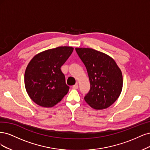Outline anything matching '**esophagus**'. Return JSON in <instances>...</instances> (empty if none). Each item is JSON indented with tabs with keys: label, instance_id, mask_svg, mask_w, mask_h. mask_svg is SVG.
Listing matches in <instances>:
<instances>
[{
	"label": "esophagus",
	"instance_id": "1",
	"mask_svg": "<svg viewBox=\"0 0 150 150\" xmlns=\"http://www.w3.org/2000/svg\"><path fill=\"white\" fill-rule=\"evenodd\" d=\"M78 88H79V85L78 84H75V85L72 86V88H73V89H78Z\"/></svg>",
	"mask_w": 150,
	"mask_h": 150
}]
</instances>
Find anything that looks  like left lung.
I'll return each mask as SVG.
<instances>
[{"instance_id": "left-lung-1", "label": "left lung", "mask_w": 150, "mask_h": 150, "mask_svg": "<svg viewBox=\"0 0 150 150\" xmlns=\"http://www.w3.org/2000/svg\"><path fill=\"white\" fill-rule=\"evenodd\" d=\"M75 50L87 70L90 83L85 101L95 110L108 108L122 92V71L112 58L103 52L90 48Z\"/></svg>"}]
</instances>
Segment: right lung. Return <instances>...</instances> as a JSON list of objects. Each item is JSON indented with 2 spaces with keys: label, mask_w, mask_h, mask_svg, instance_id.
Wrapping results in <instances>:
<instances>
[{
  "label": "right lung",
  "mask_w": 150,
  "mask_h": 150,
  "mask_svg": "<svg viewBox=\"0 0 150 150\" xmlns=\"http://www.w3.org/2000/svg\"><path fill=\"white\" fill-rule=\"evenodd\" d=\"M74 50L71 47H58L38 53L27 67L24 82L27 94L38 105L50 108L68 93L61 67Z\"/></svg>",
  "instance_id": "obj_1"
}]
</instances>
